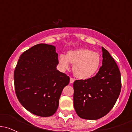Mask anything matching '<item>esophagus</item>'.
Returning <instances> with one entry per match:
<instances>
[{"mask_svg":"<svg viewBox=\"0 0 132 132\" xmlns=\"http://www.w3.org/2000/svg\"><path fill=\"white\" fill-rule=\"evenodd\" d=\"M75 79L73 78H70V84H73V82L75 81Z\"/></svg>","mask_w":132,"mask_h":132,"instance_id":"34e87169","label":"esophagus"}]
</instances>
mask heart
I'll use <instances>...</instances> for the list:
<instances>
[{"label": "heart", "instance_id": "b5f03b06", "mask_svg": "<svg viewBox=\"0 0 132 132\" xmlns=\"http://www.w3.org/2000/svg\"><path fill=\"white\" fill-rule=\"evenodd\" d=\"M73 64L75 75L81 80L92 77L97 73L101 64V57L99 53L88 48L71 50L66 55L61 54L58 63L62 71L68 70L71 64Z\"/></svg>", "mask_w": 132, "mask_h": 132}]
</instances>
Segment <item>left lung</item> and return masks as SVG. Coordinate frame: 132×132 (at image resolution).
Here are the masks:
<instances>
[{
	"label": "left lung",
	"mask_w": 132,
	"mask_h": 132,
	"mask_svg": "<svg viewBox=\"0 0 132 132\" xmlns=\"http://www.w3.org/2000/svg\"><path fill=\"white\" fill-rule=\"evenodd\" d=\"M102 65L96 75L73 84L76 113L85 120H98L111 110L121 88V74L113 57L102 47Z\"/></svg>",
	"instance_id": "left-lung-1"
}]
</instances>
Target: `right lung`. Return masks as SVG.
Segmentation results:
<instances>
[{
  "label": "right lung",
  "instance_id": "obj_1",
  "mask_svg": "<svg viewBox=\"0 0 132 132\" xmlns=\"http://www.w3.org/2000/svg\"><path fill=\"white\" fill-rule=\"evenodd\" d=\"M58 54L54 45L39 44L24 51L14 73L16 96L33 114L48 117L55 113L70 77L56 69Z\"/></svg>",
  "mask_w": 132,
  "mask_h": 132
}]
</instances>
